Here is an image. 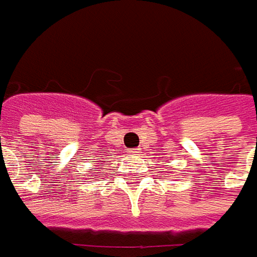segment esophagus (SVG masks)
Returning <instances> with one entry per match:
<instances>
[{
  "mask_svg": "<svg viewBox=\"0 0 257 257\" xmlns=\"http://www.w3.org/2000/svg\"><path fill=\"white\" fill-rule=\"evenodd\" d=\"M130 154H132V155L138 156V155H140V154H142V151H140V149H133V151H130Z\"/></svg>",
  "mask_w": 257,
  "mask_h": 257,
  "instance_id": "esophagus-1",
  "label": "esophagus"
}]
</instances>
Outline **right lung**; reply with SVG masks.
Wrapping results in <instances>:
<instances>
[{
	"label": "right lung",
	"mask_w": 257,
	"mask_h": 257,
	"mask_svg": "<svg viewBox=\"0 0 257 257\" xmlns=\"http://www.w3.org/2000/svg\"><path fill=\"white\" fill-rule=\"evenodd\" d=\"M101 168H102V167H101ZM95 171H98V170H95Z\"/></svg>",
	"instance_id": "add662e5"
}]
</instances>
